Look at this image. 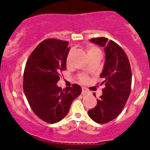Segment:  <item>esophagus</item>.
Listing matches in <instances>:
<instances>
[{
    "instance_id": "34e87169",
    "label": "esophagus",
    "mask_w": 150,
    "mask_h": 150,
    "mask_svg": "<svg viewBox=\"0 0 150 150\" xmlns=\"http://www.w3.org/2000/svg\"><path fill=\"white\" fill-rule=\"evenodd\" d=\"M82 95H86L87 93H88V91L87 90L86 88H83L82 89Z\"/></svg>"
}]
</instances>
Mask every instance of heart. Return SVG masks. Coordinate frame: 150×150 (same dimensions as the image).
Segmentation results:
<instances>
[{"label":"heart","mask_w":150,"mask_h":150,"mask_svg":"<svg viewBox=\"0 0 150 150\" xmlns=\"http://www.w3.org/2000/svg\"><path fill=\"white\" fill-rule=\"evenodd\" d=\"M86 52H87L88 58L91 57H93V56L102 55L100 50H99L97 47L92 46V45H89V46L86 47ZM71 53L72 52L70 51V52H69V55L71 54ZM81 80L82 81H83V82H85V81H86L87 78H86V77L84 76V75H82V76H81Z\"/></svg>","instance_id":"1"}]
</instances>
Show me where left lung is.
<instances>
[{"mask_svg": "<svg viewBox=\"0 0 150 150\" xmlns=\"http://www.w3.org/2000/svg\"><path fill=\"white\" fill-rule=\"evenodd\" d=\"M90 42L104 48L105 61L100 78L104 81L101 84L104 83L105 88L96 106L88 114L97 123H107L120 115L128 100L132 80L131 65L126 54L112 40L96 38Z\"/></svg>", "mask_w": 150, "mask_h": 150, "instance_id": "1", "label": "left lung"}]
</instances>
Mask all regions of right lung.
Masks as SVG:
<instances>
[{
    "instance_id": "obj_1",
    "label": "right lung",
    "mask_w": 150,
    "mask_h": 150,
    "mask_svg": "<svg viewBox=\"0 0 150 150\" xmlns=\"http://www.w3.org/2000/svg\"><path fill=\"white\" fill-rule=\"evenodd\" d=\"M69 43L47 39L29 57L24 72L23 89L35 114L48 123H55L67 115L72 101L82 88L78 84L62 89L57 86L59 72L66 70Z\"/></svg>"
}]
</instances>
